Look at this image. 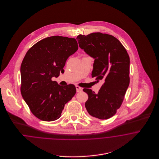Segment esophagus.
I'll use <instances>...</instances> for the list:
<instances>
[{
  "mask_svg": "<svg viewBox=\"0 0 159 159\" xmlns=\"http://www.w3.org/2000/svg\"><path fill=\"white\" fill-rule=\"evenodd\" d=\"M76 91L77 92H81L82 91V88L79 86H76Z\"/></svg>",
  "mask_w": 159,
  "mask_h": 159,
  "instance_id": "34e87169",
  "label": "esophagus"
}]
</instances>
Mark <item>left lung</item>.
Returning <instances> with one entry per match:
<instances>
[{"label":"left lung","mask_w":159,"mask_h":159,"mask_svg":"<svg viewBox=\"0 0 159 159\" xmlns=\"http://www.w3.org/2000/svg\"><path fill=\"white\" fill-rule=\"evenodd\" d=\"M79 47L95 59L92 77L102 80L98 93L90 89H83L88 95L85 107L92 117L108 119L116 113L128 88L130 59L120 42L111 35L92 33L79 35Z\"/></svg>","instance_id":"1"}]
</instances>
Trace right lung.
Segmentation results:
<instances>
[{"label":"right lung","instance_id":"obj_1","mask_svg":"<svg viewBox=\"0 0 159 159\" xmlns=\"http://www.w3.org/2000/svg\"><path fill=\"white\" fill-rule=\"evenodd\" d=\"M78 49L76 39L60 36L43 39L25 54L21 66V93L31 113L43 121L57 120L76 94L75 86H60L57 77L68 57Z\"/></svg>","mask_w":159,"mask_h":159}]
</instances>
